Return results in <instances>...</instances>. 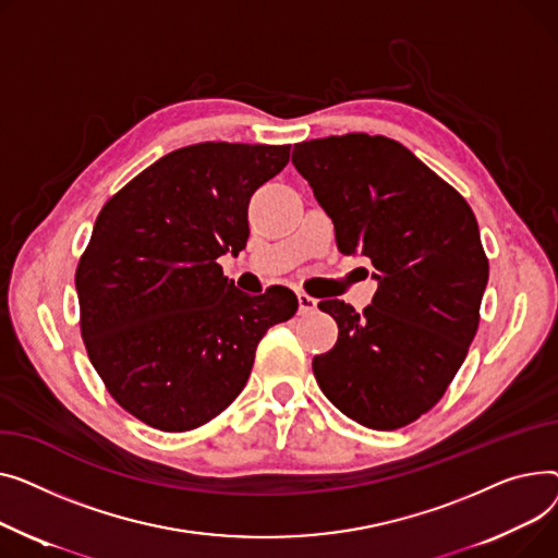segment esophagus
I'll list each match as a JSON object with an SVG mask.
<instances>
[{"mask_svg": "<svg viewBox=\"0 0 558 558\" xmlns=\"http://www.w3.org/2000/svg\"><path fill=\"white\" fill-rule=\"evenodd\" d=\"M298 300H300V311H302V313H313V311H317V300L311 298V294L298 292Z\"/></svg>", "mask_w": 558, "mask_h": 558, "instance_id": "esophagus-1", "label": "esophagus"}]
</instances>
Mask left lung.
<instances>
[{
  "label": "left lung",
  "mask_w": 558,
  "mask_h": 558,
  "mask_svg": "<svg viewBox=\"0 0 558 558\" xmlns=\"http://www.w3.org/2000/svg\"><path fill=\"white\" fill-rule=\"evenodd\" d=\"M292 163L333 220L338 250L367 256L378 281L363 313L319 302L338 322V342L313 357L317 385L367 428H403L437 405L475 338L488 281L475 214L383 135L294 144Z\"/></svg>",
  "instance_id": "obj_1"
}]
</instances>
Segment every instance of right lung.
<instances>
[{"label": "right lung", "mask_w": 558, "mask_h": 558, "mask_svg": "<svg viewBox=\"0 0 558 558\" xmlns=\"http://www.w3.org/2000/svg\"><path fill=\"white\" fill-rule=\"evenodd\" d=\"M290 146L203 142L163 155L104 205L76 268L81 336L112 399L163 433L201 428L247 383L270 326L298 311L218 266L250 236L252 193Z\"/></svg>", "instance_id": "obj_1"}]
</instances>
